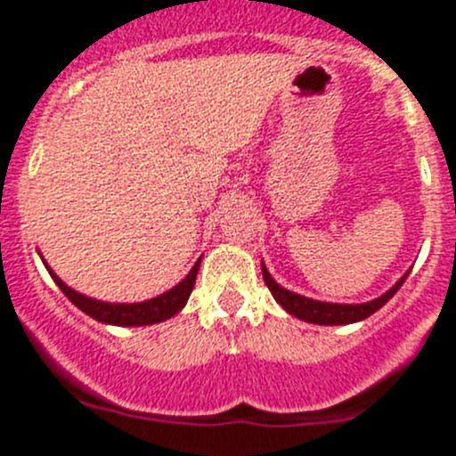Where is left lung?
<instances>
[{"mask_svg":"<svg viewBox=\"0 0 456 456\" xmlns=\"http://www.w3.org/2000/svg\"><path fill=\"white\" fill-rule=\"evenodd\" d=\"M262 275H264V281H266L268 290H271L273 297L277 300V305H280L284 311H289L290 315H296V318L305 320V322H314V324H351V322H361V320L370 318V315L376 314L380 306L387 305V302L394 297V293L403 286V281L407 280L410 273H405V275H403L401 280L387 290V293H383V296L376 297V300L365 302V305H331V302H318V300H311V297L297 296V293H293V290L277 284V281L271 277V273L266 271L264 262H262Z\"/></svg>","mask_w":456,"mask_h":456,"instance_id":"1","label":"left lung"}]
</instances>
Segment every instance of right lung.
<instances>
[{"mask_svg": "<svg viewBox=\"0 0 456 456\" xmlns=\"http://www.w3.org/2000/svg\"><path fill=\"white\" fill-rule=\"evenodd\" d=\"M199 264H201V259L194 264L192 271H190L188 275H185V280L179 281L175 289L166 290L163 296H156L151 297V300L134 302V305H111V302H101V300H94V297L82 296V293L73 290L71 286L64 284V281L51 271L49 264L45 262V266L46 271L51 273V277H53V281L60 286V290H62L64 296H67L77 309L85 311V314L91 315L94 320L105 324H116V327H142V324H156V322H163V320H170L172 315H176L181 309H183L190 293H192L194 289Z\"/></svg>", "mask_w": 456, "mask_h": 456, "instance_id": "right-lung-1", "label": "right lung"}]
</instances>
